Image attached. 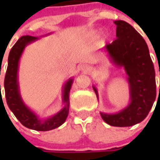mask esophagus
Wrapping results in <instances>:
<instances>
[{"label": "esophagus", "instance_id": "1", "mask_svg": "<svg viewBox=\"0 0 160 160\" xmlns=\"http://www.w3.org/2000/svg\"><path fill=\"white\" fill-rule=\"evenodd\" d=\"M80 69L81 71H83V73H85V74H88L90 73L91 71H92V67L88 64H82L80 66Z\"/></svg>", "mask_w": 160, "mask_h": 160}]
</instances>
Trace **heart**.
I'll return each mask as SVG.
<instances>
[{
	"label": "heart",
	"mask_w": 160,
	"mask_h": 160,
	"mask_svg": "<svg viewBox=\"0 0 160 160\" xmlns=\"http://www.w3.org/2000/svg\"><path fill=\"white\" fill-rule=\"evenodd\" d=\"M108 33H106V32H105V33H103V37H105V38H106V37H108Z\"/></svg>",
	"instance_id": "b5f03b06"
}]
</instances>
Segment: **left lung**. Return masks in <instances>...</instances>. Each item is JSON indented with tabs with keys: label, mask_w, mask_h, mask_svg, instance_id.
I'll return each mask as SVG.
<instances>
[{
	"label": "left lung",
	"mask_w": 160,
	"mask_h": 160,
	"mask_svg": "<svg viewBox=\"0 0 160 160\" xmlns=\"http://www.w3.org/2000/svg\"><path fill=\"white\" fill-rule=\"evenodd\" d=\"M114 23L117 26V39L105 46V52L117 68H124L126 71L130 102L117 113L101 112V116L109 126H132L144 119L155 102V70L142 36L126 21ZM92 88L99 99L96 86L92 85Z\"/></svg>",
	"instance_id": "left-lung-1"
}]
</instances>
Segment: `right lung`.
I'll return each mask as SVG.
<instances>
[{
  "mask_svg": "<svg viewBox=\"0 0 160 160\" xmlns=\"http://www.w3.org/2000/svg\"><path fill=\"white\" fill-rule=\"evenodd\" d=\"M38 39V37L25 35L20 37L11 48L4 79V89L9 109L23 126L36 131H50L61 126L68 118L69 110V92L73 83V78H69L66 82L62 89V101L65 104L64 107L52 117H50L46 119H41L39 116H37L24 103L19 92V84L18 81L19 59L25 48Z\"/></svg>",
  "mask_w": 160,
  "mask_h": 160,
  "instance_id": "1",
  "label": "right lung"
}]
</instances>
